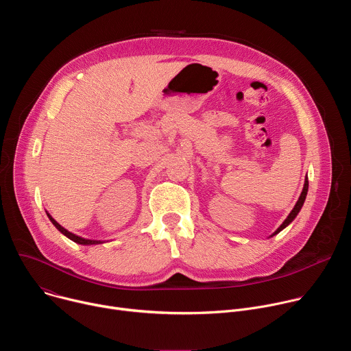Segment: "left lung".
Listing matches in <instances>:
<instances>
[{
    "label": "left lung",
    "instance_id": "obj_1",
    "mask_svg": "<svg viewBox=\"0 0 351 351\" xmlns=\"http://www.w3.org/2000/svg\"><path fill=\"white\" fill-rule=\"evenodd\" d=\"M307 191H308V178H306V180H304V187H303V191H302V194H300V197H298V199H297V203H295V206L293 207V210L290 211V214L287 215V218L283 221V223L269 236V237H272V236H275V234H278L279 232H282L286 226H289L293 221H294V218L298 215V213H300V210L303 208V204H304V202H306V197H307Z\"/></svg>",
    "mask_w": 351,
    "mask_h": 351
}]
</instances>
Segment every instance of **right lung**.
<instances>
[{
	"instance_id": "obj_1",
	"label": "right lung",
	"mask_w": 351,
	"mask_h": 351,
	"mask_svg": "<svg viewBox=\"0 0 351 351\" xmlns=\"http://www.w3.org/2000/svg\"><path fill=\"white\" fill-rule=\"evenodd\" d=\"M45 213H47V211H45ZM47 217H48V219L53 222V225H54L64 236H66L68 239H71L72 241H75V243H77V244H82V245H95V244H103V243H106V240H93V239L80 237V236H77V234H75V233L66 230L64 226H61V225H60L51 215H49L48 213H47Z\"/></svg>"
}]
</instances>
